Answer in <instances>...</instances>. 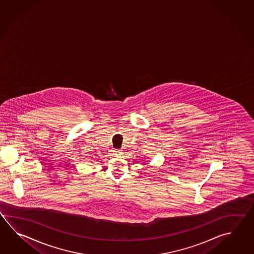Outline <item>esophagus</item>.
Instances as JSON below:
<instances>
[{
	"label": "esophagus",
	"mask_w": 254,
	"mask_h": 254,
	"mask_svg": "<svg viewBox=\"0 0 254 254\" xmlns=\"http://www.w3.org/2000/svg\"><path fill=\"white\" fill-rule=\"evenodd\" d=\"M114 155L115 157H121L123 155V152L121 150H118V149H116V150H114Z\"/></svg>",
	"instance_id": "obj_1"
}]
</instances>
